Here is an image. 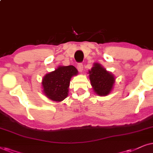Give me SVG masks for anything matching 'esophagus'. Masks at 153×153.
Segmentation results:
<instances>
[{"label":"esophagus","instance_id":"esophagus-1","mask_svg":"<svg viewBox=\"0 0 153 153\" xmlns=\"http://www.w3.org/2000/svg\"><path fill=\"white\" fill-rule=\"evenodd\" d=\"M77 67H78V71H80V72H82V71H83V65L82 63H79V64H78V66H77Z\"/></svg>","mask_w":153,"mask_h":153}]
</instances>
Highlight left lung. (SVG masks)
I'll list each match as a JSON object with an SVG mask.
<instances>
[{
  "mask_svg": "<svg viewBox=\"0 0 153 153\" xmlns=\"http://www.w3.org/2000/svg\"><path fill=\"white\" fill-rule=\"evenodd\" d=\"M88 73L91 85L97 94L103 97L111 93L115 80L111 73L107 71L101 64L94 63Z\"/></svg>",
  "mask_w": 153,
  "mask_h": 153,
  "instance_id": "8db88e82",
  "label": "left lung"
}]
</instances>
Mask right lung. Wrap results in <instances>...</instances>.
Returning a JSON list of instances; mask_svg holds the SVG:
<instances>
[{"label":"right lung","instance_id":"add662e5","mask_svg":"<svg viewBox=\"0 0 153 153\" xmlns=\"http://www.w3.org/2000/svg\"><path fill=\"white\" fill-rule=\"evenodd\" d=\"M78 71L73 66H61L43 77L42 86L44 94L48 99L60 102L68 97L70 80Z\"/></svg>","mask_w":153,"mask_h":153}]
</instances>
